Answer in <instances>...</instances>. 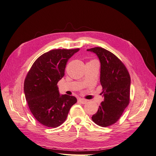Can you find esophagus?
Segmentation results:
<instances>
[{
	"label": "esophagus",
	"instance_id": "esophagus-1",
	"mask_svg": "<svg viewBox=\"0 0 156 156\" xmlns=\"http://www.w3.org/2000/svg\"><path fill=\"white\" fill-rule=\"evenodd\" d=\"M78 101L81 103H82V104H85V103H87V101H88L87 100H84V99H82V98L79 99Z\"/></svg>",
	"mask_w": 156,
	"mask_h": 156
}]
</instances>
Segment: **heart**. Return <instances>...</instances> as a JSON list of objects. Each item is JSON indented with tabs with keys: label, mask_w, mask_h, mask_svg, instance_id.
I'll use <instances>...</instances> for the list:
<instances>
[{
	"label": "heart",
	"mask_w": 156,
	"mask_h": 156,
	"mask_svg": "<svg viewBox=\"0 0 156 156\" xmlns=\"http://www.w3.org/2000/svg\"><path fill=\"white\" fill-rule=\"evenodd\" d=\"M91 61H92V60H91Z\"/></svg>",
	"instance_id": "obj_1"
}]
</instances>
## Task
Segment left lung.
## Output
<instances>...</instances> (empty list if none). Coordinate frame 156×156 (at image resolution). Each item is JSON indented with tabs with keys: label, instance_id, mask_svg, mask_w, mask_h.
<instances>
[{
	"label": "left lung",
	"instance_id": "left-lung-1",
	"mask_svg": "<svg viewBox=\"0 0 156 156\" xmlns=\"http://www.w3.org/2000/svg\"><path fill=\"white\" fill-rule=\"evenodd\" d=\"M87 51L96 54L100 59L101 94L104 98L92 120L98 126L107 127L119 120L129 104L130 75L123 62L111 52L99 47Z\"/></svg>",
	"mask_w": 156,
	"mask_h": 156
}]
</instances>
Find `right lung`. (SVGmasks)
Returning a JSON list of instances; mask_svg holds the SVG:
<instances>
[{
	"label": "right lung",
	"instance_id": "right-lung-1",
	"mask_svg": "<svg viewBox=\"0 0 156 156\" xmlns=\"http://www.w3.org/2000/svg\"><path fill=\"white\" fill-rule=\"evenodd\" d=\"M79 49H53L41 55L32 64L24 82V92L32 114L49 127L60 126L77 99L60 95L57 83L64 75L69 58Z\"/></svg>",
	"mask_w": 156,
	"mask_h": 156
}]
</instances>
